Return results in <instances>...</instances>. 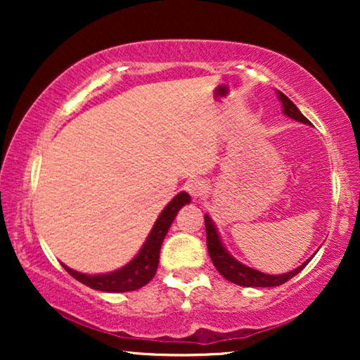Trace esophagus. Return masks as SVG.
I'll return each mask as SVG.
<instances>
[{
	"label": "esophagus",
	"mask_w": 360,
	"mask_h": 360,
	"mask_svg": "<svg viewBox=\"0 0 360 360\" xmlns=\"http://www.w3.org/2000/svg\"><path fill=\"white\" fill-rule=\"evenodd\" d=\"M206 188H208V184H206V181L201 179V177H193V179H189L188 183H186V191L191 194L193 198L203 196L206 193Z\"/></svg>",
	"instance_id": "obj_1"
}]
</instances>
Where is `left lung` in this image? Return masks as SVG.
Returning a JSON list of instances; mask_svg holds the SVG:
<instances>
[{
	"label": "left lung",
	"mask_w": 360,
	"mask_h": 360,
	"mask_svg": "<svg viewBox=\"0 0 360 360\" xmlns=\"http://www.w3.org/2000/svg\"><path fill=\"white\" fill-rule=\"evenodd\" d=\"M279 100L283 101V110L284 115L291 117L292 120H298L301 123H309V120L304 117V115L300 113V110L296 108L295 103H292L286 94L279 93ZM205 226H206V245H208V254L212 257L213 266L217 267V271L220 272L225 279H229L230 283L238 284V286L245 288H272V286H281L286 281L295 278L298 272L307 266L308 262H304L303 266H300L298 269L288 272V274L281 276H271L264 274V272H259L255 269H250V267L243 266V264L237 262L229 252L225 250V247L221 245L220 237H218L217 229L210 220L208 214H205Z\"/></svg>",
	"instance_id": "1"
}]
</instances>
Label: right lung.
Listing matches in <instances>:
<instances>
[{
  "instance_id": "obj_1",
  "label": "right lung",
  "mask_w": 360,
  "mask_h": 360,
  "mask_svg": "<svg viewBox=\"0 0 360 360\" xmlns=\"http://www.w3.org/2000/svg\"><path fill=\"white\" fill-rule=\"evenodd\" d=\"M189 194L188 193H179L172 198V201L169 203L164 212L160 213V217L157 218L154 229H152L150 235L143 243L142 250L139 252V255L131 260L130 264H127L122 269L110 272V274H101V276H88L76 272L69 267H65V271L72 276L74 279H77L79 283L86 284V286L98 289V291H106V292H125V291H135V289L146 286V284L155 276L157 266H159V254H160V245H162L164 237H166L169 226L174 221L177 212L186 203H189Z\"/></svg>"
}]
</instances>
